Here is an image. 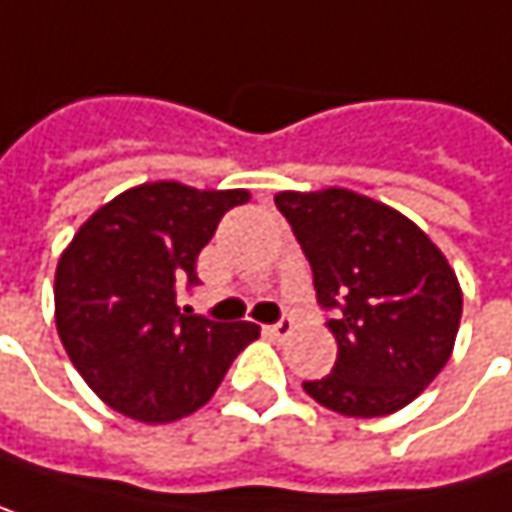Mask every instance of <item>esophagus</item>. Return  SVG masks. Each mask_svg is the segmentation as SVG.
Segmentation results:
<instances>
[{"instance_id": "obj_1", "label": "esophagus", "mask_w": 512, "mask_h": 512, "mask_svg": "<svg viewBox=\"0 0 512 512\" xmlns=\"http://www.w3.org/2000/svg\"><path fill=\"white\" fill-rule=\"evenodd\" d=\"M293 328H296V325H293V319H290V316H281V319H278L275 325H269L266 331H269L275 340H287V337L293 334Z\"/></svg>"}]
</instances>
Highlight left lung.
I'll list each match as a JSON object with an SVG mask.
<instances>
[{
	"label": "left lung",
	"instance_id": "8db88e82",
	"mask_svg": "<svg viewBox=\"0 0 512 512\" xmlns=\"http://www.w3.org/2000/svg\"><path fill=\"white\" fill-rule=\"evenodd\" d=\"M275 205L293 225L337 340L331 375L304 381V393L357 419L407 407L457 340L463 293L445 255L404 213L354 190H287Z\"/></svg>",
	"mask_w": 512,
	"mask_h": 512
}]
</instances>
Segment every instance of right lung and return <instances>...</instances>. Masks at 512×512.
Masks as SVG:
<instances>
[{"label": "right lung", "instance_id": "obj_1", "mask_svg": "<svg viewBox=\"0 0 512 512\" xmlns=\"http://www.w3.org/2000/svg\"><path fill=\"white\" fill-rule=\"evenodd\" d=\"M246 190L178 181L131 187L96 210L55 269V325L72 366L117 413L163 425L190 416L257 340L252 322H210L175 293L196 287V257Z\"/></svg>", "mask_w": 512, "mask_h": 512}]
</instances>
